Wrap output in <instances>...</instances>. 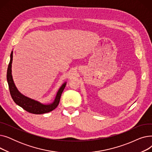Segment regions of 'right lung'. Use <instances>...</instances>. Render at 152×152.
Masks as SVG:
<instances>
[{"label":"right lung","mask_w":152,"mask_h":152,"mask_svg":"<svg viewBox=\"0 0 152 152\" xmlns=\"http://www.w3.org/2000/svg\"><path fill=\"white\" fill-rule=\"evenodd\" d=\"M12 61L13 50L12 51L10 54V60L7 69V80L8 84H9V90L12 98L16 104L21 107L25 110L27 111L28 112L36 115H41L49 113L50 111L53 110L54 109L57 108L59 104L61 94L66 85V82H65L61 86L57 94H56L54 100L52 103H47V104H45V103H42L37 100L31 99L26 96V95H23L18 90L17 87H16L14 83L12 75Z\"/></svg>","instance_id":"obj_1"}]
</instances>
